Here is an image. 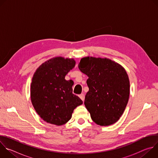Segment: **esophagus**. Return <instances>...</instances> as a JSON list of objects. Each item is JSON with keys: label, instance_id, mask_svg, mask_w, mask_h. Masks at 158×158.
<instances>
[{"label": "esophagus", "instance_id": "1", "mask_svg": "<svg viewBox=\"0 0 158 158\" xmlns=\"http://www.w3.org/2000/svg\"><path fill=\"white\" fill-rule=\"evenodd\" d=\"M79 96V98H81V99L84 102V98H85L84 94H80Z\"/></svg>", "mask_w": 158, "mask_h": 158}]
</instances>
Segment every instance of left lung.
Masks as SVG:
<instances>
[{
    "label": "left lung",
    "instance_id": "8db88e82",
    "mask_svg": "<svg viewBox=\"0 0 158 158\" xmlns=\"http://www.w3.org/2000/svg\"><path fill=\"white\" fill-rule=\"evenodd\" d=\"M79 68L89 78V91L84 104L91 119L100 126L117 122L123 114L129 97V81L126 71L109 59L84 57Z\"/></svg>",
    "mask_w": 158,
    "mask_h": 158
}]
</instances>
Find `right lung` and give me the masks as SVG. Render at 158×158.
Masks as SVG:
<instances>
[{
	"label": "right lung",
	"mask_w": 158,
	"mask_h": 158,
	"mask_svg": "<svg viewBox=\"0 0 158 158\" xmlns=\"http://www.w3.org/2000/svg\"><path fill=\"white\" fill-rule=\"evenodd\" d=\"M76 64L73 59L56 57L42 64L32 77L31 97L40 117L60 126L69 121L74 109L82 101L73 93V81L65 76Z\"/></svg>",
	"instance_id": "1"
}]
</instances>
